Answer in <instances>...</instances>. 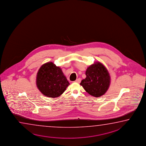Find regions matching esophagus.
Returning a JSON list of instances; mask_svg holds the SVG:
<instances>
[{"label": "esophagus", "mask_w": 146, "mask_h": 146, "mask_svg": "<svg viewBox=\"0 0 146 146\" xmlns=\"http://www.w3.org/2000/svg\"><path fill=\"white\" fill-rule=\"evenodd\" d=\"M81 81V79H78L76 80V81H74V82H76V83H80V82Z\"/></svg>", "instance_id": "1"}]
</instances>
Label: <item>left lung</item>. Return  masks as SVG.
Instances as JSON below:
<instances>
[{
	"instance_id": "left-lung-1",
	"label": "left lung",
	"mask_w": 146,
	"mask_h": 146,
	"mask_svg": "<svg viewBox=\"0 0 146 146\" xmlns=\"http://www.w3.org/2000/svg\"><path fill=\"white\" fill-rule=\"evenodd\" d=\"M86 78L80 85L90 95L100 97L105 94L110 85V78L105 67L100 62L88 67L86 71Z\"/></svg>"
}]
</instances>
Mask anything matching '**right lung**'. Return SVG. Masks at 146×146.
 Masks as SVG:
<instances>
[{
    "label": "right lung",
    "mask_w": 146,
    "mask_h": 146,
    "mask_svg": "<svg viewBox=\"0 0 146 146\" xmlns=\"http://www.w3.org/2000/svg\"><path fill=\"white\" fill-rule=\"evenodd\" d=\"M36 84L42 94L55 98L65 92L69 83L60 67L52 62H48L39 69Z\"/></svg>",
    "instance_id": "right-lung-1"
}]
</instances>
